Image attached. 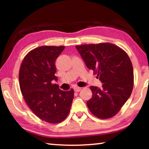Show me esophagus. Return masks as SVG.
<instances>
[{"instance_id": "obj_1", "label": "esophagus", "mask_w": 149, "mask_h": 149, "mask_svg": "<svg viewBox=\"0 0 149 149\" xmlns=\"http://www.w3.org/2000/svg\"><path fill=\"white\" fill-rule=\"evenodd\" d=\"M74 89V91L75 92H79L80 91H81V88H80V87H75Z\"/></svg>"}]
</instances>
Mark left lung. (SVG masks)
<instances>
[{
	"label": "left lung",
	"instance_id": "1",
	"mask_svg": "<svg viewBox=\"0 0 149 149\" xmlns=\"http://www.w3.org/2000/svg\"><path fill=\"white\" fill-rule=\"evenodd\" d=\"M86 66L97 74L101 88L91 86L92 98L87 105L102 119L113 117L129 99L133 87V68L127 53L111 43L75 47Z\"/></svg>",
	"mask_w": 149,
	"mask_h": 149
}]
</instances>
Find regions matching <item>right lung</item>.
Segmentation results:
<instances>
[{"mask_svg":"<svg viewBox=\"0 0 149 149\" xmlns=\"http://www.w3.org/2000/svg\"><path fill=\"white\" fill-rule=\"evenodd\" d=\"M64 47L42 46L25 56L19 72L20 90L26 104L40 119L50 123L65 120L74 99V89L63 91L57 81L55 61Z\"/></svg>","mask_w":149,"mask_h":149,"instance_id":"right-lung-1","label":"right lung"}]
</instances>
